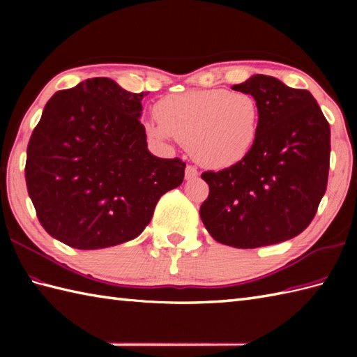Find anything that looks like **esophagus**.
<instances>
[{
	"mask_svg": "<svg viewBox=\"0 0 357 357\" xmlns=\"http://www.w3.org/2000/svg\"><path fill=\"white\" fill-rule=\"evenodd\" d=\"M199 174V170L193 165H187L185 167V179H195Z\"/></svg>",
	"mask_w": 357,
	"mask_h": 357,
	"instance_id": "34e87169",
	"label": "esophagus"
}]
</instances>
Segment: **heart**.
<instances>
[{"label":"heart","mask_w":357,"mask_h":357,"mask_svg":"<svg viewBox=\"0 0 357 357\" xmlns=\"http://www.w3.org/2000/svg\"><path fill=\"white\" fill-rule=\"evenodd\" d=\"M259 104L247 92L225 89L192 90L169 95L155 105L158 124L146 126L155 139H174L210 169L241 162L259 132Z\"/></svg>","instance_id":"1"}]
</instances>
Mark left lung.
I'll list each match as a JSON object with an SVG mask.
<instances>
[{
    "instance_id": "8db88e82",
    "label": "left lung",
    "mask_w": 357,
    "mask_h": 357,
    "mask_svg": "<svg viewBox=\"0 0 357 357\" xmlns=\"http://www.w3.org/2000/svg\"><path fill=\"white\" fill-rule=\"evenodd\" d=\"M231 89L256 98L259 132L241 162L201 174L210 192L199 215L221 244H278L307 229L327 190L330 124L308 90L267 75Z\"/></svg>"
}]
</instances>
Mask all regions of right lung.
<instances>
[{
	"mask_svg": "<svg viewBox=\"0 0 357 357\" xmlns=\"http://www.w3.org/2000/svg\"><path fill=\"white\" fill-rule=\"evenodd\" d=\"M147 95V93H146ZM144 92L90 78L47 101L27 146L26 185L50 236L79 250L139 236L185 162L147 150Z\"/></svg>",
	"mask_w": 357,
	"mask_h": 357,
	"instance_id": "add662e5",
	"label": "right lung"
}]
</instances>
